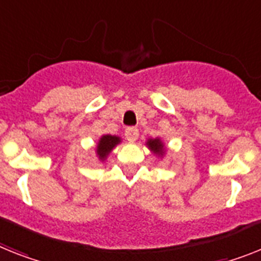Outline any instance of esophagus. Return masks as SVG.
Listing matches in <instances>:
<instances>
[{
    "instance_id": "obj_1",
    "label": "esophagus",
    "mask_w": 261,
    "mask_h": 261,
    "mask_svg": "<svg viewBox=\"0 0 261 261\" xmlns=\"http://www.w3.org/2000/svg\"><path fill=\"white\" fill-rule=\"evenodd\" d=\"M124 135H126L127 141L135 142L138 139V137H139V131L135 127H127L126 131H124Z\"/></svg>"
}]
</instances>
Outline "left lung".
<instances>
[{
	"instance_id": "obj_1",
	"label": "left lung",
	"mask_w": 261,
	"mask_h": 261,
	"mask_svg": "<svg viewBox=\"0 0 261 261\" xmlns=\"http://www.w3.org/2000/svg\"><path fill=\"white\" fill-rule=\"evenodd\" d=\"M147 147L150 148L152 152H154L155 155H158V156H163L164 152H166V150H164V144L163 142L159 139V138H155V139H148L147 141Z\"/></svg>"
}]
</instances>
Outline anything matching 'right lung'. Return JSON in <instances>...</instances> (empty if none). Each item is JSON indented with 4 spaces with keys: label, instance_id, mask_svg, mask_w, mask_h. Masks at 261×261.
I'll return each instance as SVG.
<instances>
[{
    "label": "right lung",
    "instance_id": "obj_1",
    "mask_svg": "<svg viewBox=\"0 0 261 261\" xmlns=\"http://www.w3.org/2000/svg\"><path fill=\"white\" fill-rule=\"evenodd\" d=\"M120 143V138L115 137V135H102L99 138L97 144V155L99 161H106V158L109 156L113 148L117 146V144Z\"/></svg>",
    "mask_w": 261,
    "mask_h": 261
}]
</instances>
